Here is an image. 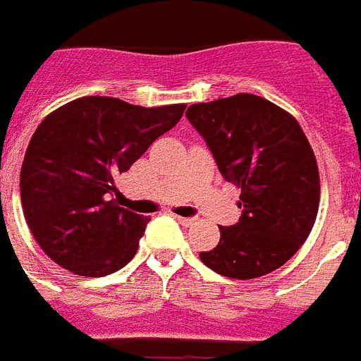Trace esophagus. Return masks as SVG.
Returning <instances> with one entry per match:
<instances>
[{
    "instance_id": "obj_1",
    "label": "esophagus",
    "mask_w": 361,
    "mask_h": 361,
    "mask_svg": "<svg viewBox=\"0 0 361 361\" xmlns=\"http://www.w3.org/2000/svg\"><path fill=\"white\" fill-rule=\"evenodd\" d=\"M175 217H176V221H178L180 226H192L194 221H196L194 217H183V216H175Z\"/></svg>"
}]
</instances>
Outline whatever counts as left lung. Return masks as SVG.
<instances>
[{"instance_id": "8db88e82", "label": "left lung", "mask_w": 361, "mask_h": 361, "mask_svg": "<svg viewBox=\"0 0 361 361\" xmlns=\"http://www.w3.org/2000/svg\"><path fill=\"white\" fill-rule=\"evenodd\" d=\"M219 173L241 188L243 214L219 227L216 249L200 252L214 272L235 280L286 264L313 229L321 183L315 153L298 120L274 103L239 93L188 106Z\"/></svg>"}]
</instances>
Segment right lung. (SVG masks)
Returning <instances> with one entry per match:
<instances>
[{
  "instance_id": "add662e5",
  "label": "right lung",
  "mask_w": 361,
  "mask_h": 361,
  "mask_svg": "<svg viewBox=\"0 0 361 361\" xmlns=\"http://www.w3.org/2000/svg\"><path fill=\"white\" fill-rule=\"evenodd\" d=\"M185 109L81 97L40 122L23 159L21 202L30 233L56 264L99 278L134 258L149 217L120 208L114 180Z\"/></svg>"
}]
</instances>
